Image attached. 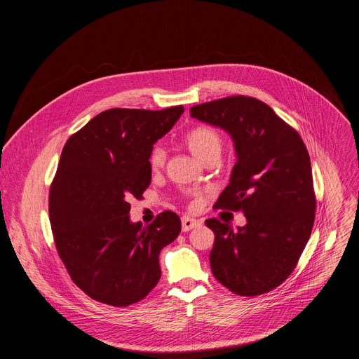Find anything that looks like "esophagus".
Instances as JSON below:
<instances>
[{"instance_id": "1", "label": "esophagus", "mask_w": 359, "mask_h": 359, "mask_svg": "<svg viewBox=\"0 0 359 359\" xmlns=\"http://www.w3.org/2000/svg\"><path fill=\"white\" fill-rule=\"evenodd\" d=\"M198 224H200V222L196 220V219H190V217H186V216L182 217V229H183V231H189V230L197 227Z\"/></svg>"}]
</instances>
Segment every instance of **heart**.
Wrapping results in <instances>:
<instances>
[{
    "label": "heart",
    "mask_w": 359,
    "mask_h": 359,
    "mask_svg": "<svg viewBox=\"0 0 359 359\" xmlns=\"http://www.w3.org/2000/svg\"><path fill=\"white\" fill-rule=\"evenodd\" d=\"M183 140L189 150L191 151V155L200 162H203L212 155H220V150L223 146L222 135L216 129L204 125L191 128L189 132H186ZM165 159L166 151L162 146H155L150 150L149 165L153 170L161 169L165 163Z\"/></svg>",
    "instance_id": "1"
}]
</instances>
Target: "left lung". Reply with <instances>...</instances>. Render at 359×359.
Segmentation results:
<instances>
[{"label":"left lung","instance_id":"left-lung-1","mask_svg":"<svg viewBox=\"0 0 359 359\" xmlns=\"http://www.w3.org/2000/svg\"><path fill=\"white\" fill-rule=\"evenodd\" d=\"M190 116L230 135L237 162L215 208L241 210L247 222L234 230L206 220L216 236L212 271L234 294L269 292L291 274L311 236L316 196L309 151L291 126L250 96L196 105Z\"/></svg>","mask_w":359,"mask_h":359}]
</instances>
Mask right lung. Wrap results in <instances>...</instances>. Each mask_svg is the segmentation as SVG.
Masks as SVG:
<instances>
[{
  "mask_svg": "<svg viewBox=\"0 0 359 359\" xmlns=\"http://www.w3.org/2000/svg\"><path fill=\"white\" fill-rule=\"evenodd\" d=\"M184 108L109 109L65 143L49 191L55 245L72 281L90 298L128 306L161 278L159 254L182 230L173 212L149 226L130 220L129 200L151 179L150 150Z\"/></svg>",
  "mask_w": 359,
  "mask_h": 359,
  "instance_id": "right-lung-1",
  "label": "right lung"
}]
</instances>
